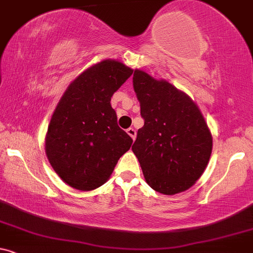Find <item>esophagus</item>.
<instances>
[{"label":"esophagus","instance_id":"obj_1","mask_svg":"<svg viewBox=\"0 0 253 253\" xmlns=\"http://www.w3.org/2000/svg\"><path fill=\"white\" fill-rule=\"evenodd\" d=\"M126 132H127V135H129L132 139L136 138V130L133 129V127H129V129L126 130Z\"/></svg>","mask_w":253,"mask_h":253}]
</instances>
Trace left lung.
Wrapping results in <instances>:
<instances>
[{
	"label": "left lung",
	"mask_w": 253,
	"mask_h": 253,
	"mask_svg": "<svg viewBox=\"0 0 253 253\" xmlns=\"http://www.w3.org/2000/svg\"><path fill=\"white\" fill-rule=\"evenodd\" d=\"M133 90L144 126L132 151L154 191L174 195L189 189L209 165L213 137L197 103L165 79L136 68Z\"/></svg>",
	"instance_id": "8db88e82"
}]
</instances>
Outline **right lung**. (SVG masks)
Returning <instances> with one entry per match:
<instances>
[{
  "label": "right lung",
  "mask_w": 253,
  "mask_h": 253,
  "mask_svg": "<svg viewBox=\"0 0 253 253\" xmlns=\"http://www.w3.org/2000/svg\"><path fill=\"white\" fill-rule=\"evenodd\" d=\"M131 74L123 62L104 59L80 73L55 106L44 151L55 173L72 188L86 192L104 185L131 147L110 104Z\"/></svg>",
  "instance_id": "add662e5"
}]
</instances>
